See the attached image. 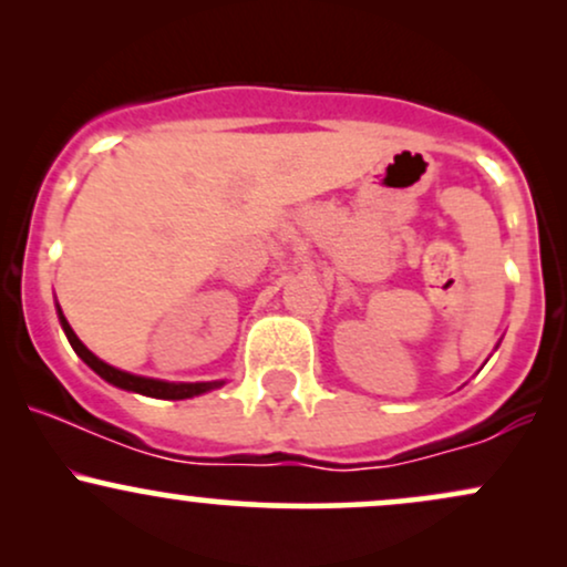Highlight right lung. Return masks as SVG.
Masks as SVG:
<instances>
[{
	"instance_id": "1",
	"label": "right lung",
	"mask_w": 567,
	"mask_h": 567,
	"mask_svg": "<svg viewBox=\"0 0 567 567\" xmlns=\"http://www.w3.org/2000/svg\"><path fill=\"white\" fill-rule=\"evenodd\" d=\"M58 315H61V309H58ZM61 324H63V330H66L69 343L74 347L76 354H80L82 360L87 362V365L93 368L97 375H101V379H106L109 383H114V386H120V389H127V392L157 396V400H186V396L205 394V392H210V389L220 386L218 381H213V383H167V381H154V379H143V375L125 373V370H116L112 365H106L103 360H97L93 351L84 347L80 338H76L74 330H71V324L66 322V317L63 315H61Z\"/></svg>"
}]
</instances>
